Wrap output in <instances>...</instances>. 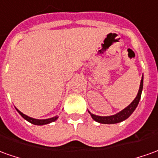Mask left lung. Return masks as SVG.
Wrapping results in <instances>:
<instances>
[{"mask_svg": "<svg viewBox=\"0 0 158 158\" xmlns=\"http://www.w3.org/2000/svg\"><path fill=\"white\" fill-rule=\"evenodd\" d=\"M143 79H144V77L142 76L140 85H139V92L137 94V97L133 102H131L124 110H122L119 113L115 114L110 115V116H99V115H96V114H91L89 111L90 116L92 117V119L94 121H98L99 123H102V124H115V123H119V122L125 121L126 119H127L133 114V112L135 110L137 106L139 104V102L141 98L142 90H143Z\"/></svg>", "mask_w": 158, "mask_h": 158, "instance_id": "8db88e82", "label": "left lung"}]
</instances>
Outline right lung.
<instances>
[{
  "label": "right lung",
  "mask_w": 158,
  "mask_h": 158,
  "mask_svg": "<svg viewBox=\"0 0 158 158\" xmlns=\"http://www.w3.org/2000/svg\"><path fill=\"white\" fill-rule=\"evenodd\" d=\"M16 109V108H15ZM17 111L19 112V114L21 115L22 117L25 119L27 121H29L31 122V124H34V125H38V126H42V125H45V124H48V123H50V122H53V121H56L57 119H58V116L56 115L55 117L52 118H48V119H44V120H38V119H34V118L29 117V116H27V115H25V114H23L22 112H20L19 110L16 109Z\"/></svg>",
  "instance_id": "right-lung-1"
}]
</instances>
